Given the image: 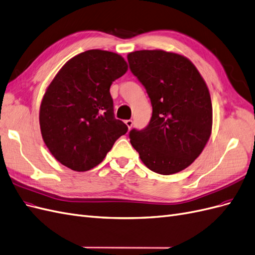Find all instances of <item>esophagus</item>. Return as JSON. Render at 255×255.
I'll list each match as a JSON object with an SVG mask.
<instances>
[{"label": "esophagus", "mask_w": 255, "mask_h": 255, "mask_svg": "<svg viewBox=\"0 0 255 255\" xmlns=\"http://www.w3.org/2000/svg\"><path fill=\"white\" fill-rule=\"evenodd\" d=\"M126 125H127V127L128 128H130L133 127V121L132 120H127L126 121Z\"/></svg>", "instance_id": "esophagus-1"}]
</instances>
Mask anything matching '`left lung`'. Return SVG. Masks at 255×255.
Wrapping results in <instances>:
<instances>
[{
  "mask_svg": "<svg viewBox=\"0 0 255 255\" xmlns=\"http://www.w3.org/2000/svg\"><path fill=\"white\" fill-rule=\"evenodd\" d=\"M129 70L152 105L149 125L129 132L140 160L154 173L176 174L202 153L212 128L209 90L192 62L164 50L128 54Z\"/></svg>",
  "mask_w": 255,
  "mask_h": 255,
  "instance_id": "left-lung-1",
  "label": "left lung"
}]
</instances>
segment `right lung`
Instances as JSON below:
<instances>
[{"instance_id": "obj_1", "label": "right lung", "mask_w": 255, "mask_h": 255, "mask_svg": "<svg viewBox=\"0 0 255 255\" xmlns=\"http://www.w3.org/2000/svg\"><path fill=\"white\" fill-rule=\"evenodd\" d=\"M128 71L118 53L92 49L62 66L39 109L43 139L64 166L86 171L99 165L128 127L115 118L109 89Z\"/></svg>"}]
</instances>
